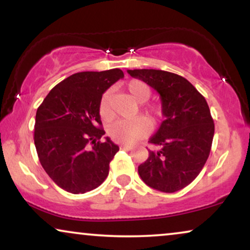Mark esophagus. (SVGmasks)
<instances>
[{"mask_svg":"<svg viewBox=\"0 0 250 250\" xmlns=\"http://www.w3.org/2000/svg\"><path fill=\"white\" fill-rule=\"evenodd\" d=\"M120 147H121L122 149H127V151H131V149L134 148V146H131V145H127V144H122L121 146H120Z\"/></svg>","mask_w":250,"mask_h":250,"instance_id":"34e87169","label":"esophagus"}]
</instances>
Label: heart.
Wrapping results in <instances>:
<instances>
[{
    "mask_svg": "<svg viewBox=\"0 0 250 250\" xmlns=\"http://www.w3.org/2000/svg\"><path fill=\"white\" fill-rule=\"evenodd\" d=\"M125 89L129 95L136 102L144 104L151 97V89L145 82L141 80H130ZM99 115L102 119H108L111 116V105H109V91L103 94L98 106ZM145 114L152 123L158 121L161 116V108L158 105L146 106L144 108ZM151 131V123L145 118H138L135 120H120L113 123L108 129V134L115 142L125 143V144H134L139 139L144 138Z\"/></svg>",
    "mask_w": 250,
    "mask_h": 250,
    "instance_id": "b5f03b06",
    "label": "heart"
}]
</instances>
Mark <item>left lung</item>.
I'll use <instances>...</instances> for the list:
<instances>
[{"label":"left lung","mask_w":250,"mask_h":250,"mask_svg":"<svg viewBox=\"0 0 250 250\" xmlns=\"http://www.w3.org/2000/svg\"><path fill=\"white\" fill-rule=\"evenodd\" d=\"M160 95L165 120L149 138L156 146L138 166L149 188L174 193L194 181L210 153L215 125L204 96L185 78L161 69H128Z\"/></svg>","instance_id":"8db88e82"}]
</instances>
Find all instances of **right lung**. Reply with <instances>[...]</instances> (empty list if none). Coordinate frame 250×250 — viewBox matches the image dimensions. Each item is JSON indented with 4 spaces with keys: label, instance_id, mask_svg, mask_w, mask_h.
<instances>
[{
    "label": "right lung",
    "instance_id": "1",
    "mask_svg": "<svg viewBox=\"0 0 250 250\" xmlns=\"http://www.w3.org/2000/svg\"><path fill=\"white\" fill-rule=\"evenodd\" d=\"M119 68L75 73L51 89L35 116L34 143L49 177L73 194L98 188L119 146L105 137L98 106L104 92L123 78Z\"/></svg>",
    "mask_w": 250,
    "mask_h": 250
}]
</instances>
